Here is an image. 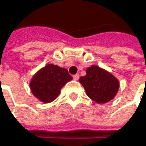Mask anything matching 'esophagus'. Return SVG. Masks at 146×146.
Here are the masks:
<instances>
[{
  "instance_id": "1",
  "label": "esophagus",
  "mask_w": 146,
  "mask_h": 146,
  "mask_svg": "<svg viewBox=\"0 0 146 146\" xmlns=\"http://www.w3.org/2000/svg\"><path fill=\"white\" fill-rule=\"evenodd\" d=\"M73 79H74V80H78V79L79 78V75H78V74L77 73V74H75V75H73Z\"/></svg>"
}]
</instances>
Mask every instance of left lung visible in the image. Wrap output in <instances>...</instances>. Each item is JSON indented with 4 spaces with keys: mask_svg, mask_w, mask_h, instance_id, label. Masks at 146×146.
I'll use <instances>...</instances> for the list:
<instances>
[{
    "mask_svg": "<svg viewBox=\"0 0 146 146\" xmlns=\"http://www.w3.org/2000/svg\"><path fill=\"white\" fill-rule=\"evenodd\" d=\"M79 83L84 86L86 95L99 104L114 99L119 90L118 79L110 72L96 65L86 69V75L80 77Z\"/></svg>",
    "mask_w": 146,
    "mask_h": 146,
    "instance_id": "left-lung-1",
    "label": "left lung"
}]
</instances>
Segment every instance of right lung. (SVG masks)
<instances>
[{"instance_id": "obj_1", "label": "right lung", "mask_w": 146, "mask_h": 146, "mask_svg": "<svg viewBox=\"0 0 146 146\" xmlns=\"http://www.w3.org/2000/svg\"><path fill=\"white\" fill-rule=\"evenodd\" d=\"M72 79L66 68L49 63L32 77L29 87L39 101L50 103L58 97L62 88Z\"/></svg>"}]
</instances>
